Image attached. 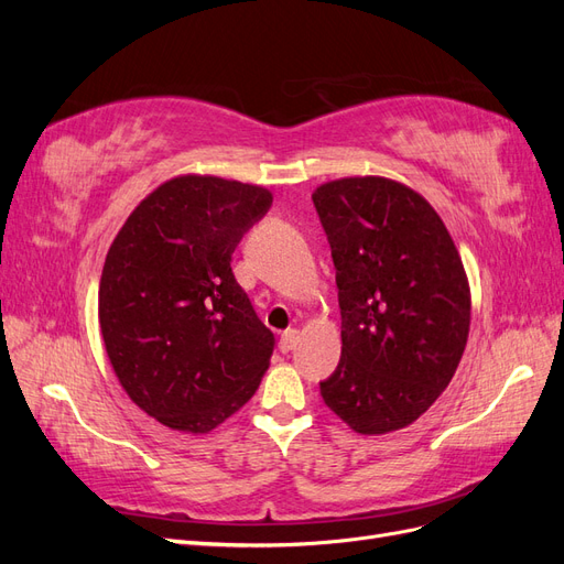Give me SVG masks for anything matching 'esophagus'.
<instances>
[{
  "label": "esophagus",
  "instance_id": "obj_1",
  "mask_svg": "<svg viewBox=\"0 0 564 564\" xmlns=\"http://www.w3.org/2000/svg\"><path fill=\"white\" fill-rule=\"evenodd\" d=\"M296 340H299V332H296V329H286V332L280 336V350H282V352H289V350H292V348L296 346Z\"/></svg>",
  "mask_w": 564,
  "mask_h": 564
}]
</instances>
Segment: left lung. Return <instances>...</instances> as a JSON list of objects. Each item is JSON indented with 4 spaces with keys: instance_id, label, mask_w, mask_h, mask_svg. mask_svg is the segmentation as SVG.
I'll return each instance as SVG.
<instances>
[{
    "instance_id": "1",
    "label": "left lung",
    "mask_w": 564,
    "mask_h": 564,
    "mask_svg": "<svg viewBox=\"0 0 564 564\" xmlns=\"http://www.w3.org/2000/svg\"><path fill=\"white\" fill-rule=\"evenodd\" d=\"M332 247L340 360L322 400L355 433L404 429L445 390L464 355L470 289L435 209L412 187L365 176L313 193Z\"/></svg>"
}]
</instances>
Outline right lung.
<instances>
[{
    "label": "right lung",
    "mask_w": 564,
    "mask_h": 564,
    "mask_svg": "<svg viewBox=\"0 0 564 564\" xmlns=\"http://www.w3.org/2000/svg\"><path fill=\"white\" fill-rule=\"evenodd\" d=\"M265 187L166 181L106 256L100 334L127 395L162 425L209 433L261 383L275 336L232 275V251L268 214Z\"/></svg>",
    "instance_id": "obj_1"
}]
</instances>
